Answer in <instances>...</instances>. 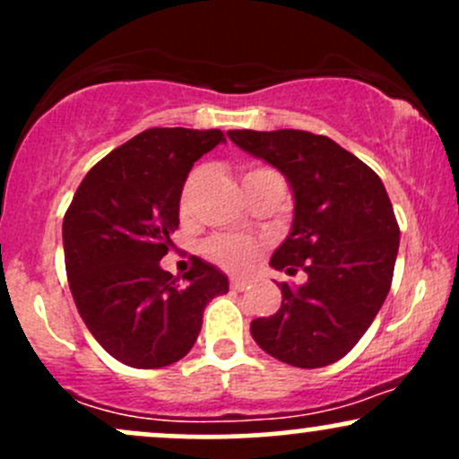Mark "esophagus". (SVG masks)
<instances>
[{
  "mask_svg": "<svg viewBox=\"0 0 459 459\" xmlns=\"http://www.w3.org/2000/svg\"><path fill=\"white\" fill-rule=\"evenodd\" d=\"M247 287H250V282L244 278H230V289H235V291H244Z\"/></svg>",
  "mask_w": 459,
  "mask_h": 459,
  "instance_id": "esophagus-1",
  "label": "esophagus"
}]
</instances>
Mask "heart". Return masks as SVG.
<instances>
[{
	"mask_svg": "<svg viewBox=\"0 0 459 459\" xmlns=\"http://www.w3.org/2000/svg\"><path fill=\"white\" fill-rule=\"evenodd\" d=\"M263 170H270V168H252L250 172H246L244 181L247 177L256 175V172H263ZM203 177H204L203 168H198V170H194L192 175L187 177L186 186H183V192H181V209L187 207L189 200L194 196V192H196L198 183L203 181ZM256 252H259V244L247 239V237H239V235H215L212 239L204 241V255H207L213 263H218L220 267H224V270H244V267L250 265L252 259H255Z\"/></svg>",
	"mask_w": 459,
	"mask_h": 459,
	"instance_id": "b5f03b06",
	"label": "heart"
}]
</instances>
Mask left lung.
Returning <instances> with one entry per match:
<instances>
[{
  "label": "left lung",
  "mask_w": 459,
  "mask_h": 459,
  "mask_svg": "<svg viewBox=\"0 0 459 459\" xmlns=\"http://www.w3.org/2000/svg\"><path fill=\"white\" fill-rule=\"evenodd\" d=\"M229 138L291 183V233L270 265L308 276L302 287L281 282V308L252 321V339L287 365H332L360 341L391 289L399 250L391 198L365 161L325 135L241 129Z\"/></svg>",
  "instance_id": "8db88e82"
}]
</instances>
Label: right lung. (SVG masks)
I'll return each instance as SVG.
<instances>
[{
  "instance_id": "obj_1",
  "label": "right lung",
  "mask_w": 459,
  "mask_h": 459,
  "mask_svg": "<svg viewBox=\"0 0 459 459\" xmlns=\"http://www.w3.org/2000/svg\"><path fill=\"white\" fill-rule=\"evenodd\" d=\"M220 142V129L152 127L91 168L62 222L66 278L94 339L135 368L168 367L192 350L203 310L229 281L194 259L172 276L160 261L178 229L187 172Z\"/></svg>"
}]
</instances>
